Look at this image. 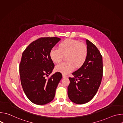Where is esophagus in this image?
<instances>
[{
  "mask_svg": "<svg viewBox=\"0 0 123 123\" xmlns=\"http://www.w3.org/2000/svg\"><path fill=\"white\" fill-rule=\"evenodd\" d=\"M62 77H63V78H66L67 76V75H65V74H63V75H62Z\"/></svg>",
  "mask_w": 123,
  "mask_h": 123,
  "instance_id": "esophagus-1",
  "label": "esophagus"
}]
</instances>
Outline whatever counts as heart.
Returning a JSON list of instances; mask_svg holds the SVG:
<instances>
[{"label": "heart", "mask_w": 123, "mask_h": 123, "mask_svg": "<svg viewBox=\"0 0 123 123\" xmlns=\"http://www.w3.org/2000/svg\"><path fill=\"white\" fill-rule=\"evenodd\" d=\"M66 56L67 61L62 62L55 67V70L63 74H68L73 71L75 67H81L85 63L87 56L86 45L78 40L67 39L59 45V49L52 48L49 52L51 60L59 63Z\"/></svg>", "instance_id": "heart-1"}]
</instances>
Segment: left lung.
Here are the masks:
<instances>
[{
	"instance_id": "8db88e82",
	"label": "left lung",
	"mask_w": 123,
	"mask_h": 123,
	"mask_svg": "<svg viewBox=\"0 0 123 123\" xmlns=\"http://www.w3.org/2000/svg\"><path fill=\"white\" fill-rule=\"evenodd\" d=\"M87 56L84 64L72 74L68 87V98L77 104L90 101L97 93L101 83L103 68L102 56L97 47L86 40Z\"/></svg>"
}]
</instances>
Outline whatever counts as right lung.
Listing matches in <instances>:
<instances>
[{
	"label": "right lung",
	"instance_id": "right-lung-1",
	"mask_svg": "<svg viewBox=\"0 0 123 123\" xmlns=\"http://www.w3.org/2000/svg\"><path fill=\"white\" fill-rule=\"evenodd\" d=\"M60 38L41 37L31 42L23 51L19 65V74L23 90L33 103L43 105L54 99L55 91L62 77L59 72L47 79L55 65L49 52Z\"/></svg>",
	"mask_w": 123,
	"mask_h": 123
}]
</instances>
